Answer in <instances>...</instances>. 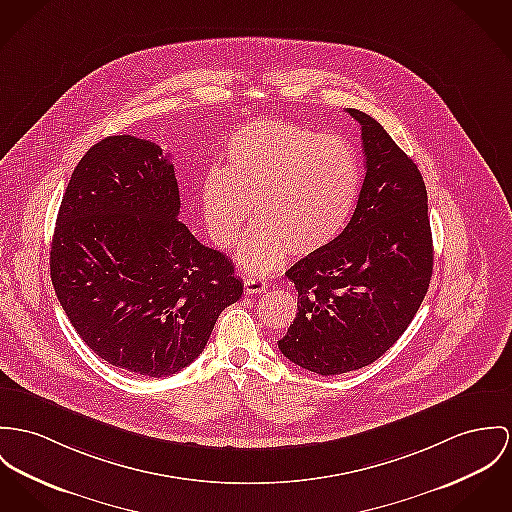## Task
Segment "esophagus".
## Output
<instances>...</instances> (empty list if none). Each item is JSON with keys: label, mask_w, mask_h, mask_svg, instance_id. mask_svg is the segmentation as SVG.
I'll use <instances>...</instances> for the list:
<instances>
[{"label": "esophagus", "mask_w": 512, "mask_h": 512, "mask_svg": "<svg viewBox=\"0 0 512 512\" xmlns=\"http://www.w3.org/2000/svg\"><path fill=\"white\" fill-rule=\"evenodd\" d=\"M243 286H245V292H247V294H261V292L267 290V282L261 280V278H257V276H247V278L243 280Z\"/></svg>", "instance_id": "esophagus-1"}]
</instances>
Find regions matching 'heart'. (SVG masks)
I'll list each match as a JSON object with an SVG mask.
<instances>
[{
	"instance_id": "obj_1",
	"label": "heart",
	"mask_w": 512,
	"mask_h": 512,
	"mask_svg": "<svg viewBox=\"0 0 512 512\" xmlns=\"http://www.w3.org/2000/svg\"><path fill=\"white\" fill-rule=\"evenodd\" d=\"M360 191V167L341 136L280 120H253L226 144V169L202 181L204 224L222 249L245 237L239 265L253 275L276 269L286 251L308 255L343 234Z\"/></svg>"
}]
</instances>
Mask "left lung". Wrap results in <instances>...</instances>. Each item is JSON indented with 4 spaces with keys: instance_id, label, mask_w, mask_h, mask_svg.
Here are the masks:
<instances>
[{
    "instance_id": "8db88e82",
    "label": "left lung",
    "mask_w": 512,
    "mask_h": 512,
    "mask_svg": "<svg viewBox=\"0 0 512 512\" xmlns=\"http://www.w3.org/2000/svg\"><path fill=\"white\" fill-rule=\"evenodd\" d=\"M366 175L343 234L294 263L298 314L278 349L321 376L372 364L403 335L433 276V234L421 171L356 109Z\"/></svg>"
}]
</instances>
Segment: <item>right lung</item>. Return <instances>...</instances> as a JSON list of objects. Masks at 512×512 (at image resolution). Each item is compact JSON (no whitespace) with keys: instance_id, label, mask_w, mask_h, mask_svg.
Masks as SVG:
<instances>
[{"instance_id":"add662e5","label":"right lung","mask_w":512,"mask_h":512,"mask_svg":"<svg viewBox=\"0 0 512 512\" xmlns=\"http://www.w3.org/2000/svg\"><path fill=\"white\" fill-rule=\"evenodd\" d=\"M175 169L158 144L109 136L79 159L50 245L56 296L109 364L163 378L204 351L243 282L177 220Z\"/></svg>"}]
</instances>
